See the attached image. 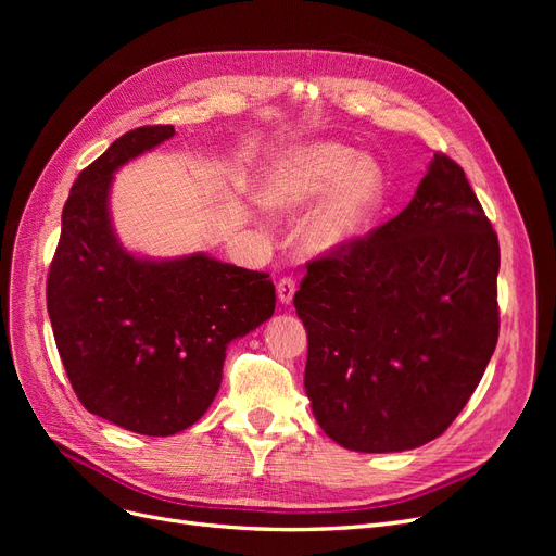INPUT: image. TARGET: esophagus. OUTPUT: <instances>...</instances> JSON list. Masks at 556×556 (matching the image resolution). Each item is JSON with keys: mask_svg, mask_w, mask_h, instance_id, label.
Wrapping results in <instances>:
<instances>
[{"mask_svg": "<svg viewBox=\"0 0 556 556\" xmlns=\"http://www.w3.org/2000/svg\"><path fill=\"white\" fill-rule=\"evenodd\" d=\"M276 292H278L280 304H292L294 292H296V282L292 278H280L276 285Z\"/></svg>", "mask_w": 556, "mask_h": 556, "instance_id": "34e87169", "label": "esophagus"}]
</instances>
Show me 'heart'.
Listing matches in <instances>:
<instances>
[{"mask_svg": "<svg viewBox=\"0 0 556 556\" xmlns=\"http://www.w3.org/2000/svg\"><path fill=\"white\" fill-rule=\"evenodd\" d=\"M390 180L362 150L319 141L285 155L268 176V206L299 213L315 206L299 229L301 245L317 257L336 255L366 237L384 208Z\"/></svg>", "mask_w": 556, "mask_h": 556, "instance_id": "b5f03b06", "label": "heart"}]
</instances>
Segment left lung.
Returning <instances> with one entry per match:
<instances>
[{
  "label": "left lung",
  "instance_id": "1",
  "mask_svg": "<svg viewBox=\"0 0 556 556\" xmlns=\"http://www.w3.org/2000/svg\"><path fill=\"white\" fill-rule=\"evenodd\" d=\"M498 264L496 231L447 155L394 220L308 264L294 294L304 384L331 441L378 454L439 439L494 355Z\"/></svg>",
  "mask_w": 556,
  "mask_h": 556
}]
</instances>
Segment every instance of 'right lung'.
Segmentation results:
<instances>
[{
    "label": "right lung",
    "instance_id": "right-lung-1",
    "mask_svg": "<svg viewBox=\"0 0 556 556\" xmlns=\"http://www.w3.org/2000/svg\"><path fill=\"white\" fill-rule=\"evenodd\" d=\"M174 134V125L131 129L78 174L46 288L76 396L92 415L143 435L192 427L220 390L227 345L276 308L268 274L206 252L143 257L117 239L115 172Z\"/></svg>",
    "mask_w": 556,
    "mask_h": 556
}]
</instances>
